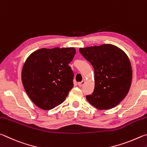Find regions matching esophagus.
Here are the masks:
<instances>
[{
	"mask_svg": "<svg viewBox=\"0 0 147 147\" xmlns=\"http://www.w3.org/2000/svg\"><path fill=\"white\" fill-rule=\"evenodd\" d=\"M84 83H85V81H82L81 82H79V83H78V85L79 86H82L84 85Z\"/></svg>",
	"mask_w": 147,
	"mask_h": 147,
	"instance_id": "1",
	"label": "esophagus"
}]
</instances>
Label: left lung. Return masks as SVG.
Instances as JSON below:
<instances>
[{
  "instance_id": "8db88e82",
  "label": "left lung",
  "mask_w": 147,
  "mask_h": 147,
  "mask_svg": "<svg viewBox=\"0 0 147 147\" xmlns=\"http://www.w3.org/2000/svg\"><path fill=\"white\" fill-rule=\"evenodd\" d=\"M79 52L94 68V90L86 99L99 110L116 107L127 96L132 83V66L127 54L109 44L81 48Z\"/></svg>"
}]
</instances>
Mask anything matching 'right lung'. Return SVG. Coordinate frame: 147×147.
<instances>
[{"mask_svg":"<svg viewBox=\"0 0 147 147\" xmlns=\"http://www.w3.org/2000/svg\"><path fill=\"white\" fill-rule=\"evenodd\" d=\"M74 48H41L33 52L23 65L21 78L25 91L33 103L51 110L65 100L74 86V72L68 64Z\"/></svg>","mask_w":147,"mask_h":147,"instance_id":"add662e5","label":"right lung"}]
</instances>
